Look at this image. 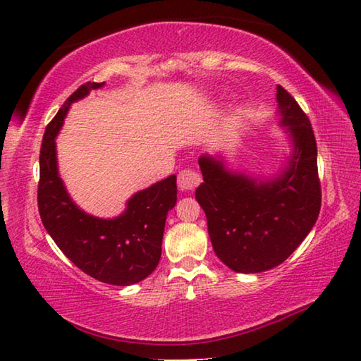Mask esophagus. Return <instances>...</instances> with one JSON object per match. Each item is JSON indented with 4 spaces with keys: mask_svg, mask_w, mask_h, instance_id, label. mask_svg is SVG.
<instances>
[{
    "mask_svg": "<svg viewBox=\"0 0 361 361\" xmlns=\"http://www.w3.org/2000/svg\"><path fill=\"white\" fill-rule=\"evenodd\" d=\"M200 183V175L194 171H181L178 175V188L181 190H194Z\"/></svg>",
    "mask_w": 361,
    "mask_h": 361,
    "instance_id": "1",
    "label": "esophagus"
}]
</instances>
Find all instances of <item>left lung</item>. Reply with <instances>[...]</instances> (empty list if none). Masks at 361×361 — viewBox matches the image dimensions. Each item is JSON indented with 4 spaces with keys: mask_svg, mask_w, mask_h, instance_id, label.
Masks as SVG:
<instances>
[{
    "mask_svg": "<svg viewBox=\"0 0 361 361\" xmlns=\"http://www.w3.org/2000/svg\"><path fill=\"white\" fill-rule=\"evenodd\" d=\"M279 127L290 153L278 172L252 175L224 153H203V183L195 198L208 219L214 252L235 273H260L282 264L312 231L321 208L317 141L310 121L281 85Z\"/></svg>",
    "mask_w": 361,
    "mask_h": 361,
    "instance_id": "8db88e82",
    "label": "left lung"
}]
</instances>
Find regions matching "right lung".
<instances>
[{"instance_id":"add662e5","label":"right lung","mask_w":361,"mask_h":361,"mask_svg":"<svg viewBox=\"0 0 361 361\" xmlns=\"http://www.w3.org/2000/svg\"><path fill=\"white\" fill-rule=\"evenodd\" d=\"M105 82H88L66 99L46 127L40 150L38 211L46 231L71 262L111 286H133L155 270L161 257L167 212L176 204V176L137 190L119 216H91L74 203L59 172L56 137L70 106Z\"/></svg>"}]
</instances>
